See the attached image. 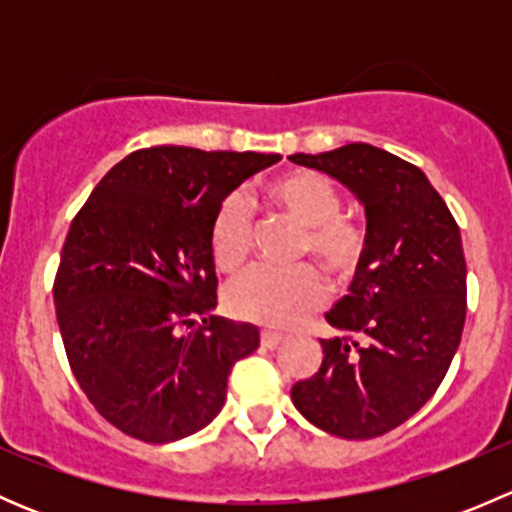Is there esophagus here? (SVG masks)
<instances>
[{"mask_svg": "<svg viewBox=\"0 0 512 512\" xmlns=\"http://www.w3.org/2000/svg\"><path fill=\"white\" fill-rule=\"evenodd\" d=\"M260 342H262V347H265V349H275V347H280L282 342H285V334L272 332V329H262Z\"/></svg>", "mask_w": 512, "mask_h": 512, "instance_id": "1", "label": "esophagus"}]
</instances>
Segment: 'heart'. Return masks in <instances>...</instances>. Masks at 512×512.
Masks as SVG:
<instances>
[{
	"label": "heart",
	"instance_id": "b5f03b06",
	"mask_svg": "<svg viewBox=\"0 0 512 512\" xmlns=\"http://www.w3.org/2000/svg\"><path fill=\"white\" fill-rule=\"evenodd\" d=\"M265 200L304 230L302 252L317 257L319 265L337 282L356 275L364 260V230L342 218V198L332 180L314 170H289L265 185ZM210 255L218 270L237 272L250 255L252 225L245 205L225 198L210 223ZM324 282L312 267L289 272L250 270L225 292L230 314L267 327H289L312 309L322 307Z\"/></svg>",
	"mask_w": 512,
	"mask_h": 512
}]
</instances>
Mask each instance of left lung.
Wrapping results in <instances>:
<instances>
[{
	"label": "left lung",
	"instance_id": "obj_1",
	"mask_svg": "<svg viewBox=\"0 0 512 512\" xmlns=\"http://www.w3.org/2000/svg\"><path fill=\"white\" fill-rule=\"evenodd\" d=\"M289 160L339 180L366 215L364 260L327 312L339 334L319 339L322 366L292 386V401L332 436H381L436 394L461 344V230L421 168L369 143Z\"/></svg>",
	"mask_w": 512,
	"mask_h": 512
}]
</instances>
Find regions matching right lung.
Listing matches in <instances>:
<instances>
[{"mask_svg":"<svg viewBox=\"0 0 512 512\" xmlns=\"http://www.w3.org/2000/svg\"><path fill=\"white\" fill-rule=\"evenodd\" d=\"M277 160L143 148L103 175L71 223L54 282L59 332L84 394L128 436L198 433L225 406L232 364L260 347L255 324L213 314L208 232L227 195Z\"/></svg>","mask_w":512,"mask_h":512,"instance_id":"add662e5","label":"right lung"}]
</instances>
